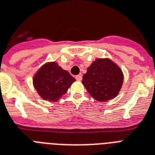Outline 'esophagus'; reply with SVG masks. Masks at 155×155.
I'll use <instances>...</instances> for the list:
<instances>
[{
    "instance_id": "1",
    "label": "esophagus",
    "mask_w": 155,
    "mask_h": 155,
    "mask_svg": "<svg viewBox=\"0 0 155 155\" xmlns=\"http://www.w3.org/2000/svg\"><path fill=\"white\" fill-rule=\"evenodd\" d=\"M75 78H76L77 81H81V79H82V76H81V74H78L75 77Z\"/></svg>"
}]
</instances>
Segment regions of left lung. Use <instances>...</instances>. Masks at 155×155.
<instances>
[{
  "label": "left lung",
  "instance_id": "obj_1",
  "mask_svg": "<svg viewBox=\"0 0 155 155\" xmlns=\"http://www.w3.org/2000/svg\"><path fill=\"white\" fill-rule=\"evenodd\" d=\"M124 81L122 70L108 58H97L83 75L82 84L93 98L107 101L118 95Z\"/></svg>",
  "mask_w": 155,
  "mask_h": 155
}]
</instances>
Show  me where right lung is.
I'll return each mask as SVG.
<instances>
[{
	"label": "right lung",
	"instance_id": "obj_1",
	"mask_svg": "<svg viewBox=\"0 0 155 155\" xmlns=\"http://www.w3.org/2000/svg\"><path fill=\"white\" fill-rule=\"evenodd\" d=\"M75 78L58 65L47 62L33 78V85L41 97L48 101H57L67 92Z\"/></svg>",
	"mask_w": 155,
	"mask_h": 155
}]
</instances>
